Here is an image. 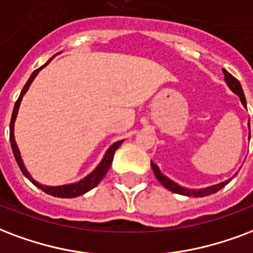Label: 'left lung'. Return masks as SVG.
<instances>
[{
    "label": "left lung",
    "mask_w": 253,
    "mask_h": 253,
    "mask_svg": "<svg viewBox=\"0 0 253 253\" xmlns=\"http://www.w3.org/2000/svg\"><path fill=\"white\" fill-rule=\"evenodd\" d=\"M222 72H224V78H225L226 85L229 87V89H231L232 92L236 93L237 96L240 98L241 104L247 108L246 96H244V92H243V88H241L240 82H239L236 78H233L228 71H225V69H222ZM248 127H250V123H248ZM151 168H153V171H154L157 179L160 181L161 184L164 185L165 188L169 189L170 192H173V193L182 194V196H188V197H205V196H209V194L216 193V192H218L220 189L224 188L226 184H229V181L232 179V178L226 179V181H222V182H220V184L212 185V186H208V188L188 189V188H184V186H181V185H178L177 182H174L173 179L168 178L165 174L161 173L160 168H158L153 161H151Z\"/></svg>",
    "instance_id": "8db88e82"
}]
</instances>
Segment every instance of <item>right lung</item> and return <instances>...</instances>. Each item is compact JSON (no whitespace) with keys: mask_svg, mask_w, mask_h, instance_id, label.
I'll list each match as a JSON object with an SVG mask.
<instances>
[{"mask_svg":"<svg viewBox=\"0 0 253 253\" xmlns=\"http://www.w3.org/2000/svg\"><path fill=\"white\" fill-rule=\"evenodd\" d=\"M53 57H55V56H53ZM53 57H52V59H53ZM52 59L48 60L45 64L42 65V67H40L39 69H36V71L31 75V78L28 79L27 84L24 85V88H22L20 96H18V99H17L16 104H14V108H13L12 119H10V145H12L13 154H14V158H16L18 168H20L22 174H24V175L31 181L32 184L35 185V186H37L39 189H41L42 192H45L46 194L53 196V197L74 198V197H79V196H82V194L89 192L91 189L95 188V186L102 181L103 177L107 174L108 169H110V166H111V162H112V158H114V154H115V150H117L118 147L123 143V139H122V141L115 142V143H112V145L107 149V151L104 153L102 161L99 162L98 166H96L91 173L87 174L84 178L78 181V182H74V184H67V185H60V186H48V185H42L33 179L31 173L28 171L27 168H25V165H24V161H22L21 158V153H20V150H18V146H17L16 143V138H14V122H16L17 114H18V108H20L22 98H24V95L27 93V91L29 89V87H31L32 82L35 80V78L39 75V72H40L41 69L44 68L45 65L49 64L50 60Z\"/></svg>","mask_w":253,"mask_h":253,"instance_id":"add662e5","label":"right lung"}]
</instances>
